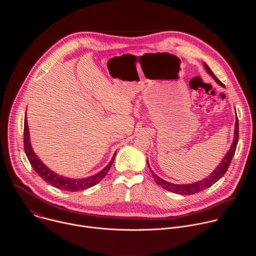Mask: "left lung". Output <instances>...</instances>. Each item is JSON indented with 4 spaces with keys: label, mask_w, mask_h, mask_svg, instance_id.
<instances>
[{
    "label": "left lung",
    "mask_w": 256,
    "mask_h": 256,
    "mask_svg": "<svg viewBox=\"0 0 256 256\" xmlns=\"http://www.w3.org/2000/svg\"><path fill=\"white\" fill-rule=\"evenodd\" d=\"M204 68H206V72H208V74L216 80V82L218 85H221L222 87H224V84L214 76V74L212 72V70L208 68V66L206 62H204ZM238 138H239V124H238V118H236L235 130H234V140H233V142H232L231 147H230V150L227 152V154L223 158L222 162L218 164V166L206 178H204V179H202L200 181H196V182H194V184H171V182H168V181L160 178L158 175L155 174L154 171L151 170L152 175H153V177L155 179V182H156L158 186H160L163 188H165L166 190L174 192V194H182V196H190V194H198L200 192H202V190L210 188L214 184H216V182L218 179L222 178L224 176V174L227 172V170H228V168L230 166V163H231V161L233 159V156L235 154V151H236ZM148 166L151 169L149 163H148Z\"/></svg>",
    "instance_id": "1"
}]
</instances>
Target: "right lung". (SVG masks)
Masks as SVG:
<instances>
[{"label": "right lung", "mask_w": 256, "mask_h": 256, "mask_svg": "<svg viewBox=\"0 0 256 256\" xmlns=\"http://www.w3.org/2000/svg\"><path fill=\"white\" fill-rule=\"evenodd\" d=\"M24 150H25V154L32 166V168L35 170V172L38 173L46 182H48V184L58 188V190H66V192H79V190H83L89 188H92L94 186H96L98 182H100L105 175L107 174V172L110 169L116 154L114 155L112 161L108 163L107 166H105V168H103L100 172H98L97 174L90 176V177H86V178H78V179H74V178H68V177H64L60 176L56 173H54V171H52L50 169H48L40 160V158L36 156V154L34 153V151L32 150L31 144H30V136H29V128H28V124H27V116H25L24 118Z\"/></svg>", "instance_id": "right-lung-1"}]
</instances>
